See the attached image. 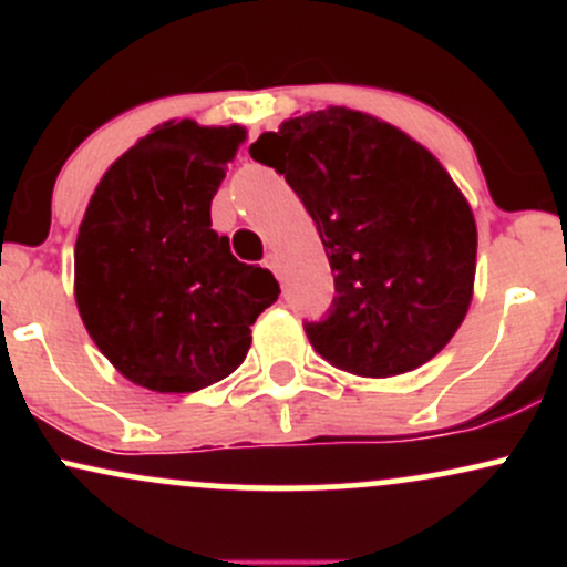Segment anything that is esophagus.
I'll use <instances>...</instances> for the list:
<instances>
[{"label": "esophagus", "instance_id": "1", "mask_svg": "<svg viewBox=\"0 0 567 567\" xmlns=\"http://www.w3.org/2000/svg\"><path fill=\"white\" fill-rule=\"evenodd\" d=\"M264 266H266V269H271V271H275V275L279 277V258L275 256V252H269V256L264 258Z\"/></svg>", "mask_w": 567, "mask_h": 567}]
</instances>
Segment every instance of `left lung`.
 I'll use <instances>...</instances> for the list:
<instances>
[{"label":"left lung","mask_w":567,"mask_h":567,"mask_svg":"<svg viewBox=\"0 0 567 567\" xmlns=\"http://www.w3.org/2000/svg\"><path fill=\"white\" fill-rule=\"evenodd\" d=\"M250 157L285 175L328 252L333 303L303 322L317 354L370 379L432 360L464 322L477 261L474 216L440 162L343 106L282 122Z\"/></svg>","instance_id":"obj_1"}]
</instances>
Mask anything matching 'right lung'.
<instances>
[{"label":"right lung","instance_id":"obj_1","mask_svg":"<svg viewBox=\"0 0 567 567\" xmlns=\"http://www.w3.org/2000/svg\"><path fill=\"white\" fill-rule=\"evenodd\" d=\"M243 127L167 122L97 184L74 250L76 306L95 347L154 392H197L243 365L250 324L279 296L210 229Z\"/></svg>","mask_w":567,"mask_h":567}]
</instances>
